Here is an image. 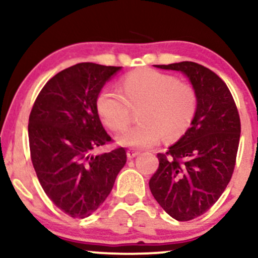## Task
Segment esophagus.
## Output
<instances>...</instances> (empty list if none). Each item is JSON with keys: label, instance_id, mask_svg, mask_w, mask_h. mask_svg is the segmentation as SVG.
Returning a JSON list of instances; mask_svg holds the SVG:
<instances>
[{"label": "esophagus", "instance_id": "esophagus-1", "mask_svg": "<svg viewBox=\"0 0 258 258\" xmlns=\"http://www.w3.org/2000/svg\"><path fill=\"white\" fill-rule=\"evenodd\" d=\"M126 154H127V158L133 159V158H136V156L138 155L139 152H138V150H136V149H128V150H127Z\"/></svg>", "mask_w": 258, "mask_h": 258}]
</instances>
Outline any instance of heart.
<instances>
[{
  "label": "heart",
  "instance_id": "b5f03b06",
  "mask_svg": "<svg viewBox=\"0 0 258 258\" xmlns=\"http://www.w3.org/2000/svg\"><path fill=\"white\" fill-rule=\"evenodd\" d=\"M122 94L104 88L97 97V111L112 131H123L131 122V108H138L141 123L117 137L125 147L150 148L166 136L182 137L191 125L198 108L193 87L174 76L152 69H139L121 80Z\"/></svg>",
  "mask_w": 258,
  "mask_h": 258
}]
</instances>
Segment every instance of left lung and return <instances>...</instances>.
I'll list each match as a JSON object with an SVG mask.
<instances>
[{
	"instance_id": "1",
	"label": "left lung",
	"mask_w": 258,
	"mask_h": 258,
	"mask_svg": "<svg viewBox=\"0 0 258 258\" xmlns=\"http://www.w3.org/2000/svg\"><path fill=\"white\" fill-rule=\"evenodd\" d=\"M154 67L184 74L197 93L190 127L158 154L159 168L149 180L159 205L174 220L189 221L205 214L232 178L240 117L227 85L207 68L193 61Z\"/></svg>"
}]
</instances>
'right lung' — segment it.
I'll list each match as a JSON object with an SVG mask.
<instances>
[{
  "instance_id": "add662e5",
  "label": "right lung",
  "mask_w": 258,
  "mask_h": 258,
  "mask_svg": "<svg viewBox=\"0 0 258 258\" xmlns=\"http://www.w3.org/2000/svg\"><path fill=\"white\" fill-rule=\"evenodd\" d=\"M122 67L80 63L44 85L29 117L32 165L44 193L74 218L104 203L126 164L123 148L92 154L111 141L100 122L97 97Z\"/></svg>"
}]
</instances>
